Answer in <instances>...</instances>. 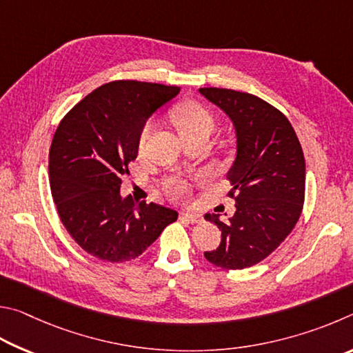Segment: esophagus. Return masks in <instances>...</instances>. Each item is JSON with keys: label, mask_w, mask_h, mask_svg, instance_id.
I'll use <instances>...</instances> for the list:
<instances>
[{"label": "esophagus", "mask_w": 353, "mask_h": 353, "mask_svg": "<svg viewBox=\"0 0 353 353\" xmlns=\"http://www.w3.org/2000/svg\"><path fill=\"white\" fill-rule=\"evenodd\" d=\"M181 219L189 221V223H199V221L201 220V215L196 214V212H192V211H183Z\"/></svg>", "instance_id": "esophagus-1"}]
</instances>
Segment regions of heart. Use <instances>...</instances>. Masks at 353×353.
I'll list each match as a JSON object with an SVG mask.
<instances>
[{"mask_svg":"<svg viewBox=\"0 0 353 353\" xmlns=\"http://www.w3.org/2000/svg\"><path fill=\"white\" fill-rule=\"evenodd\" d=\"M170 119L173 127L176 128V132L180 133L181 138L186 142L195 138H201V136L208 138V136L214 132L215 123H217L212 111L209 110L206 105L196 101H183L180 103H176L170 111ZM150 122H145L144 125H142L138 138L139 150L144 148L148 139V134H150ZM181 186L173 188V192L176 194L181 192Z\"/></svg>","mask_w":353,"mask_h":353,"instance_id":"obj_1","label":"heart"}]
</instances>
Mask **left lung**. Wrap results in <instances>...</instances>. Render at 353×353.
<instances>
[{
	"instance_id": "1",
	"label": "left lung",
	"mask_w": 353,
	"mask_h": 353,
	"mask_svg": "<svg viewBox=\"0 0 353 353\" xmlns=\"http://www.w3.org/2000/svg\"><path fill=\"white\" fill-rule=\"evenodd\" d=\"M230 116L237 157L228 172L236 212L205 219L217 225L221 242L205 257L223 270H243L268 257L298 223L305 196V159L292 123L273 105L250 92L200 88Z\"/></svg>"
}]
</instances>
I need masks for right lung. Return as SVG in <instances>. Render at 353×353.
Segmentation results:
<instances>
[{"instance_id": "add662e5", "label": "right lung", "mask_w": 353, "mask_h": 353, "mask_svg": "<svg viewBox=\"0 0 353 353\" xmlns=\"http://www.w3.org/2000/svg\"><path fill=\"white\" fill-rule=\"evenodd\" d=\"M180 86L114 80L83 97L59 123L49 150V183L61 223L88 254L107 262L141 256L167 225L170 208L121 195L138 157L142 125Z\"/></svg>"}]
</instances>
